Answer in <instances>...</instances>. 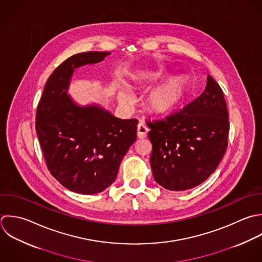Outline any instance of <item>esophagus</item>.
I'll return each instance as SVG.
<instances>
[{"instance_id": "esophagus-1", "label": "esophagus", "mask_w": 262, "mask_h": 262, "mask_svg": "<svg viewBox=\"0 0 262 262\" xmlns=\"http://www.w3.org/2000/svg\"><path fill=\"white\" fill-rule=\"evenodd\" d=\"M149 132V128L147 127V125L143 122H140L138 124V128H137V135L139 139H145L147 137V134Z\"/></svg>"}]
</instances>
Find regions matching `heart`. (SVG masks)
<instances>
[{"instance_id": "b5f03b06", "label": "heart", "mask_w": 262, "mask_h": 262, "mask_svg": "<svg viewBox=\"0 0 262 262\" xmlns=\"http://www.w3.org/2000/svg\"><path fill=\"white\" fill-rule=\"evenodd\" d=\"M157 72L144 71L134 76L135 82L144 84L150 80L157 78ZM189 90V81L184 76H176L169 78L158 88L154 89L147 96L146 104L148 109L154 114H166L176 109L186 98ZM133 100L132 95L126 85H123L120 92V101L128 104Z\"/></svg>"}]
</instances>
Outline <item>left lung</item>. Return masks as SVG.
I'll return each mask as SVG.
<instances>
[{"label": "left lung", "mask_w": 262, "mask_h": 262, "mask_svg": "<svg viewBox=\"0 0 262 262\" xmlns=\"http://www.w3.org/2000/svg\"><path fill=\"white\" fill-rule=\"evenodd\" d=\"M151 168L157 184L186 191L206 181L228 147L229 113L224 92L211 75L204 92L165 119L148 121Z\"/></svg>", "instance_id": "obj_1"}]
</instances>
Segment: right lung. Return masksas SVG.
<instances>
[{
	"label": "right lung",
	"mask_w": 262,
	"mask_h": 262,
	"mask_svg": "<svg viewBox=\"0 0 262 262\" xmlns=\"http://www.w3.org/2000/svg\"><path fill=\"white\" fill-rule=\"evenodd\" d=\"M110 52L73 55L50 75L37 105L35 129L51 174L69 191L92 195L116 179L137 140V119H120L100 105H77L67 94L74 70Z\"/></svg>",
	"instance_id": "add662e5"
}]
</instances>
